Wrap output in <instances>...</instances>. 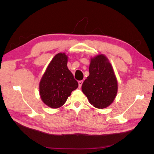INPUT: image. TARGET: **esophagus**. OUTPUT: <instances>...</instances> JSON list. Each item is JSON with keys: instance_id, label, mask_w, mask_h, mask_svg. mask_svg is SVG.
<instances>
[{"instance_id": "1", "label": "esophagus", "mask_w": 154, "mask_h": 154, "mask_svg": "<svg viewBox=\"0 0 154 154\" xmlns=\"http://www.w3.org/2000/svg\"><path fill=\"white\" fill-rule=\"evenodd\" d=\"M82 83H83V81H82V80L78 82V86H79V88H80V87H82Z\"/></svg>"}]
</instances>
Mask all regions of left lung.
Masks as SVG:
<instances>
[{
	"label": "left lung",
	"mask_w": 154,
	"mask_h": 154,
	"mask_svg": "<svg viewBox=\"0 0 154 154\" xmlns=\"http://www.w3.org/2000/svg\"><path fill=\"white\" fill-rule=\"evenodd\" d=\"M89 76L83 82L82 90L89 103L97 109L110 105L118 93V81L109 59L101 54L91 58Z\"/></svg>",
	"instance_id": "obj_1"
}]
</instances>
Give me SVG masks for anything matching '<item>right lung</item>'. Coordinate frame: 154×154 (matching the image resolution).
<instances>
[{"label":"right lung","mask_w":154,"mask_h":154,"mask_svg":"<svg viewBox=\"0 0 154 154\" xmlns=\"http://www.w3.org/2000/svg\"><path fill=\"white\" fill-rule=\"evenodd\" d=\"M68 57L65 53L56 54L46 69L39 83V93L44 104L58 109L66 103L78 83L67 67Z\"/></svg>","instance_id":"add662e5"}]
</instances>
